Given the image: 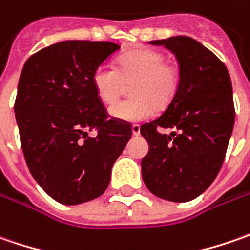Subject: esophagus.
Returning <instances> with one entry per match:
<instances>
[{
    "label": "esophagus",
    "instance_id": "esophagus-1",
    "mask_svg": "<svg viewBox=\"0 0 250 250\" xmlns=\"http://www.w3.org/2000/svg\"><path fill=\"white\" fill-rule=\"evenodd\" d=\"M131 131H133V136H140V125H133V127H131Z\"/></svg>",
    "mask_w": 250,
    "mask_h": 250
}]
</instances>
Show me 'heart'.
<instances>
[{"mask_svg":"<svg viewBox=\"0 0 250 250\" xmlns=\"http://www.w3.org/2000/svg\"><path fill=\"white\" fill-rule=\"evenodd\" d=\"M134 81L133 99L122 101L109 109V114L122 122H143L155 113L157 106L165 107L179 85V71L165 62V56L154 49H136L119 57L116 68L99 65L92 74V85L104 104H114L125 89V83Z\"/></svg>","mask_w":250,"mask_h":250,"instance_id":"1","label":"heart"}]
</instances>
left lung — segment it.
Wrapping results in <instances>:
<instances>
[{"label":"left lung","mask_w":250,"mask_h":250,"mask_svg":"<svg viewBox=\"0 0 250 250\" xmlns=\"http://www.w3.org/2000/svg\"><path fill=\"white\" fill-rule=\"evenodd\" d=\"M149 43L175 54L179 85L167 110L140 128L149 146L143 180L159 199L185 203L208 189L221 169L235 122L232 83L223 61L194 39ZM158 128L174 131L168 136Z\"/></svg>","instance_id":"8db88e82"}]
</instances>
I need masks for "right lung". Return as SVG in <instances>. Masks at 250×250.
Segmentation results:
<instances>
[{
  "label": "right lung",
  "mask_w": 250,
  "mask_h": 250,
  "mask_svg": "<svg viewBox=\"0 0 250 250\" xmlns=\"http://www.w3.org/2000/svg\"><path fill=\"white\" fill-rule=\"evenodd\" d=\"M119 49L109 42L64 40L22 68L14 107L22 151L39 186L59 203L104 194L131 138L128 123L107 119L92 85L93 71Z\"/></svg>",
  "instance_id": "1"
}]
</instances>
